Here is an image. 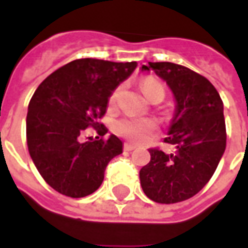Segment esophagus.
Instances as JSON below:
<instances>
[{
    "label": "esophagus",
    "mask_w": 248,
    "mask_h": 248,
    "mask_svg": "<svg viewBox=\"0 0 248 248\" xmlns=\"http://www.w3.org/2000/svg\"><path fill=\"white\" fill-rule=\"evenodd\" d=\"M124 151H133L135 149V146L130 145V143H124Z\"/></svg>",
    "instance_id": "esophagus-1"
}]
</instances>
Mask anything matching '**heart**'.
Returning a JSON list of instances; mask_svg holds the SVG:
<instances>
[{"instance_id": "b5f03b06", "label": "heart", "mask_w": 248, "mask_h": 248, "mask_svg": "<svg viewBox=\"0 0 248 248\" xmlns=\"http://www.w3.org/2000/svg\"><path fill=\"white\" fill-rule=\"evenodd\" d=\"M140 89L145 94V97L154 102V101H159L165 98V87L161 82L156 81L155 78H145L140 82ZM119 92L121 87H117L111 95H110V105H115L117 99L119 97ZM114 130L115 133L121 137H124L130 142H135V143H140L145 142L150 138L151 135L155 133L156 126L154 121L147 118H133V117H127V118H122L115 122L114 124Z\"/></svg>"}]
</instances>
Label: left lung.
I'll return each instance as SVG.
<instances>
[{
	"label": "left lung",
	"instance_id": "obj_1",
	"mask_svg": "<svg viewBox=\"0 0 248 248\" xmlns=\"http://www.w3.org/2000/svg\"><path fill=\"white\" fill-rule=\"evenodd\" d=\"M175 98V111L165 138L174 153L150 149L140 169V186L156 203H178L194 197L213 177L226 149L223 102L213 83L195 71L171 62H149Z\"/></svg>",
	"mask_w": 248,
	"mask_h": 248
}]
</instances>
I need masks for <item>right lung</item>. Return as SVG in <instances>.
<instances>
[{"instance_id":"obj_1","label":"right lung","mask_w":248,"mask_h":248,"mask_svg":"<svg viewBox=\"0 0 248 248\" xmlns=\"http://www.w3.org/2000/svg\"><path fill=\"white\" fill-rule=\"evenodd\" d=\"M137 62L76 60L60 67L37 87L26 117V140L31 159L45 182L62 195L83 198L101 186L108 163L122 154V140L79 142L87 127L101 137L99 124L111 93L127 79Z\"/></svg>"}]
</instances>
